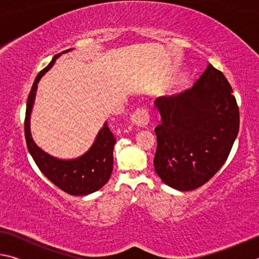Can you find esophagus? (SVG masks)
I'll return each instance as SVG.
<instances>
[{
	"mask_svg": "<svg viewBox=\"0 0 259 259\" xmlns=\"http://www.w3.org/2000/svg\"><path fill=\"white\" fill-rule=\"evenodd\" d=\"M130 119L135 125L145 126L150 121V116H148V113L145 108H138L131 114Z\"/></svg>",
	"mask_w": 259,
	"mask_h": 259,
	"instance_id": "obj_1",
	"label": "esophagus"
}]
</instances>
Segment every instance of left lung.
Wrapping results in <instances>:
<instances>
[{
  "instance_id": "obj_1",
  "label": "left lung",
  "mask_w": 259,
  "mask_h": 259,
  "mask_svg": "<svg viewBox=\"0 0 259 259\" xmlns=\"http://www.w3.org/2000/svg\"><path fill=\"white\" fill-rule=\"evenodd\" d=\"M224 74L208 64L190 90L155 100L154 168L166 185L192 191L207 183L229 156L239 133V108Z\"/></svg>"
}]
</instances>
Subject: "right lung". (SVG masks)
<instances>
[{
	"instance_id": "1",
	"label": "right lung",
	"mask_w": 259,
	"mask_h": 259,
	"mask_svg": "<svg viewBox=\"0 0 259 259\" xmlns=\"http://www.w3.org/2000/svg\"><path fill=\"white\" fill-rule=\"evenodd\" d=\"M68 49L56 55L51 63L37 74L30 90L25 117V137L27 148L41 172L58 186L60 190L71 195H88L102 188L108 182L113 170V148L115 138L105 122L98 131L93 145L85 153L75 159H59L43 151L34 142L30 133V114L36 97L37 84L42 76L54 66L56 60Z\"/></svg>"
}]
</instances>
